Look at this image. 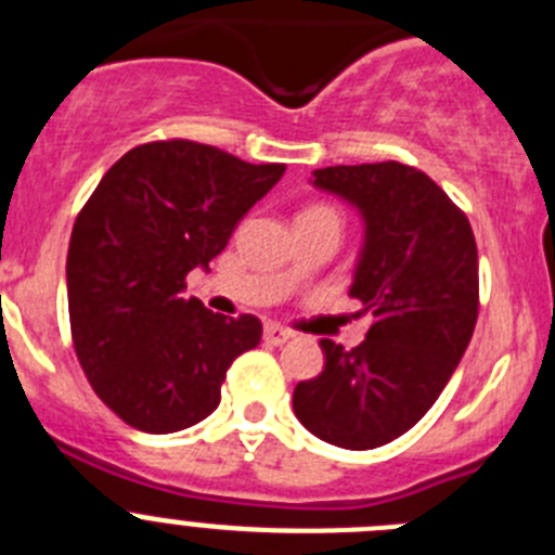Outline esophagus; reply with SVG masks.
Masks as SVG:
<instances>
[{
    "instance_id": "esophagus-1",
    "label": "esophagus",
    "mask_w": 555,
    "mask_h": 555,
    "mask_svg": "<svg viewBox=\"0 0 555 555\" xmlns=\"http://www.w3.org/2000/svg\"><path fill=\"white\" fill-rule=\"evenodd\" d=\"M288 338H292V331H286V327L274 325V322L263 325V341H267V345H286Z\"/></svg>"
}]
</instances>
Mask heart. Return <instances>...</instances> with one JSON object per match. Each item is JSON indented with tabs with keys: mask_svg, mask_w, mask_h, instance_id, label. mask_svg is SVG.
<instances>
[{
	"mask_svg": "<svg viewBox=\"0 0 555 555\" xmlns=\"http://www.w3.org/2000/svg\"><path fill=\"white\" fill-rule=\"evenodd\" d=\"M313 208H325V205H313Z\"/></svg>",
	"mask_w": 555,
	"mask_h": 555,
	"instance_id": "obj_1",
	"label": "heart"
}]
</instances>
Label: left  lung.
<instances>
[{
  "label": "left lung",
  "instance_id": "left-lung-1",
  "mask_svg": "<svg viewBox=\"0 0 555 555\" xmlns=\"http://www.w3.org/2000/svg\"><path fill=\"white\" fill-rule=\"evenodd\" d=\"M313 185L364 217L350 297L375 322L352 350L322 338L325 370L297 384L294 414L322 442L372 450L428 414L467 350L478 247L467 214L414 166H327L313 171Z\"/></svg>",
  "mask_w": 555,
  "mask_h": 555
}]
</instances>
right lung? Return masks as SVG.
I'll list each match as a JSON object with an SVG mask.
<instances>
[{"mask_svg": "<svg viewBox=\"0 0 555 555\" xmlns=\"http://www.w3.org/2000/svg\"><path fill=\"white\" fill-rule=\"evenodd\" d=\"M283 171L197 141H150L121 155L77 214L72 341L91 389L130 428L197 425L222 400L230 364L261 341L258 317L214 313L183 288Z\"/></svg>", "mask_w": 555, "mask_h": 555, "instance_id": "add662e5", "label": "right lung"}]
</instances>
